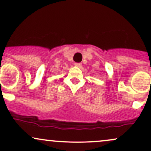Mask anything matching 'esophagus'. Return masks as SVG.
<instances>
[{
  "instance_id": "1",
  "label": "esophagus",
  "mask_w": 151,
  "mask_h": 151,
  "mask_svg": "<svg viewBox=\"0 0 151 151\" xmlns=\"http://www.w3.org/2000/svg\"><path fill=\"white\" fill-rule=\"evenodd\" d=\"M74 65H75L76 67H81V63H80V62H75V63H74Z\"/></svg>"
}]
</instances>
